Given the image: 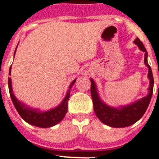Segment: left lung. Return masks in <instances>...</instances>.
Returning <instances> with one entry per match:
<instances>
[{
	"label": "left lung",
	"mask_w": 159,
	"mask_h": 159,
	"mask_svg": "<svg viewBox=\"0 0 159 159\" xmlns=\"http://www.w3.org/2000/svg\"><path fill=\"white\" fill-rule=\"evenodd\" d=\"M136 44L139 47L142 52H145V65L149 68L148 77L150 79V87H149V94L141 99L138 100L134 103L126 107H122L120 108H114L111 107L107 106L105 103L101 101L97 93L95 84L92 79L91 86H90V93H91L93 104H94V110L96 116L105 125L113 128H125L133 125L134 123L139 120L145 114V111L150 104V100L153 94V89H154V77L152 73L151 68L148 65L147 61V52L144 47L143 43L137 38L134 41Z\"/></svg>",
	"instance_id": "obj_1"
}]
</instances>
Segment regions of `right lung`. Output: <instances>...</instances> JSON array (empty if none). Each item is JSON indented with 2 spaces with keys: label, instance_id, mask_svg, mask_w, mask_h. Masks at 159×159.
<instances>
[{
  "label": "right lung",
  "instance_id": "right-lung-1",
  "mask_svg": "<svg viewBox=\"0 0 159 159\" xmlns=\"http://www.w3.org/2000/svg\"><path fill=\"white\" fill-rule=\"evenodd\" d=\"M16 50L14 52L15 55ZM10 71H11V67L9 69V74L10 75ZM76 82V79L73 80L72 83L69 86V90L67 92V94L64 98L62 102L56 108L52 109L50 111H45V112H39L37 111L35 109H30L27 107H25L22 103L18 101L14 94H13V90H12L11 85V78H8V85H9V94L11 97L12 102L15 107L16 110L20 115V116L24 120L27 122L30 125L37 126L39 128H49L52 126H54L57 124L61 121L65 116V114L67 113L68 111V100L70 95V89Z\"/></svg>",
  "mask_w": 159,
  "mask_h": 159
}]
</instances>
